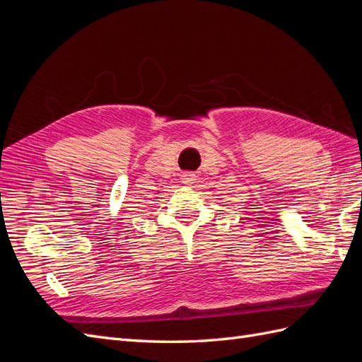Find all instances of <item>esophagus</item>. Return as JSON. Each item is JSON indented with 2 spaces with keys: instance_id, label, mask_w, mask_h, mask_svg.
<instances>
[{
  "instance_id": "obj_1",
  "label": "esophagus",
  "mask_w": 362,
  "mask_h": 362,
  "mask_svg": "<svg viewBox=\"0 0 362 362\" xmlns=\"http://www.w3.org/2000/svg\"><path fill=\"white\" fill-rule=\"evenodd\" d=\"M181 181L187 185H192L196 181V175L193 172H185L181 175Z\"/></svg>"
}]
</instances>
